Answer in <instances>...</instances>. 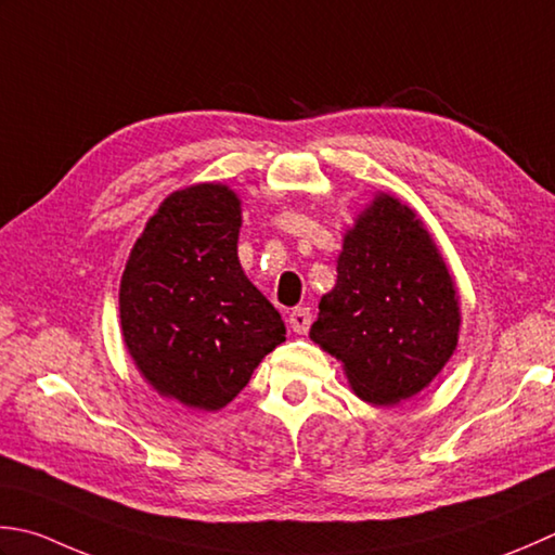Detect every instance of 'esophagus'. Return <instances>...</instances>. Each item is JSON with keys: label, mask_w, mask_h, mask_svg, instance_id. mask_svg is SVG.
<instances>
[{"label": "esophagus", "mask_w": 555, "mask_h": 555, "mask_svg": "<svg viewBox=\"0 0 555 555\" xmlns=\"http://www.w3.org/2000/svg\"><path fill=\"white\" fill-rule=\"evenodd\" d=\"M288 322H291V330L298 332V334H306L312 324V312L310 308H293L288 314Z\"/></svg>", "instance_id": "1"}]
</instances>
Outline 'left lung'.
Returning a JSON list of instances; mask_svg holds the SVG:
<instances>
[{"mask_svg": "<svg viewBox=\"0 0 555 555\" xmlns=\"http://www.w3.org/2000/svg\"><path fill=\"white\" fill-rule=\"evenodd\" d=\"M457 336V291L436 243L409 206L383 194L346 233L310 339L339 358L358 397L389 406L442 371Z\"/></svg>", "mask_w": 555, "mask_h": 555, "instance_id": "8db88e82", "label": "left lung"}]
</instances>
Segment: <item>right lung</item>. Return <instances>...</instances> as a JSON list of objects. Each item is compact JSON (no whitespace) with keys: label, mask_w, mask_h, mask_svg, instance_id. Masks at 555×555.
Masks as SVG:
<instances>
[{"label":"right lung","mask_w":555,"mask_h":555,"mask_svg":"<svg viewBox=\"0 0 555 555\" xmlns=\"http://www.w3.org/2000/svg\"><path fill=\"white\" fill-rule=\"evenodd\" d=\"M241 202L194 184L160 204L119 286V320L137 367L163 397L223 409L286 341L274 306L237 262Z\"/></svg>","instance_id":"obj_1"}]
</instances>
